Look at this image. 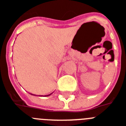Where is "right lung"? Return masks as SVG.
<instances>
[{
  "label": "right lung",
  "mask_w": 126,
  "mask_h": 126,
  "mask_svg": "<svg viewBox=\"0 0 126 126\" xmlns=\"http://www.w3.org/2000/svg\"><path fill=\"white\" fill-rule=\"evenodd\" d=\"M52 94H48V95H45V96H44V97H47V96H49V95H51ZM31 95H33V94H31ZM40 96H42V95H40Z\"/></svg>",
  "instance_id": "1"
}]
</instances>
